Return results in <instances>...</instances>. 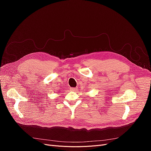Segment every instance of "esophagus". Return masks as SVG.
Segmentation results:
<instances>
[{
  "label": "esophagus",
  "instance_id": "esophagus-1",
  "mask_svg": "<svg viewBox=\"0 0 151 151\" xmlns=\"http://www.w3.org/2000/svg\"><path fill=\"white\" fill-rule=\"evenodd\" d=\"M78 90V89H77V88H70V91H76Z\"/></svg>",
  "mask_w": 151,
  "mask_h": 151
}]
</instances>
